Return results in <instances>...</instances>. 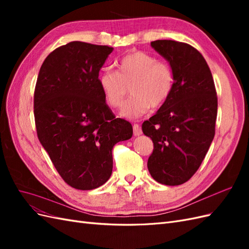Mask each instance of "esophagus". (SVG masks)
<instances>
[{"label":"esophagus","instance_id":"esophagus-1","mask_svg":"<svg viewBox=\"0 0 249 249\" xmlns=\"http://www.w3.org/2000/svg\"><path fill=\"white\" fill-rule=\"evenodd\" d=\"M133 133H134V136H140L142 134V130L139 124H133Z\"/></svg>","mask_w":249,"mask_h":249}]
</instances>
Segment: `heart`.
<instances>
[{"instance_id": "obj_1", "label": "heart", "mask_w": 249, "mask_h": 249, "mask_svg": "<svg viewBox=\"0 0 249 249\" xmlns=\"http://www.w3.org/2000/svg\"><path fill=\"white\" fill-rule=\"evenodd\" d=\"M104 99L111 108L123 106L131 89V97L120 111L127 119H136L166 102L175 85L170 64L145 52L129 53L116 63V72L104 70L97 78Z\"/></svg>"}]
</instances>
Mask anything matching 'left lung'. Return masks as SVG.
<instances>
[{
  "instance_id": "8db88e82",
  "label": "left lung",
  "mask_w": 249,
  "mask_h": 249,
  "mask_svg": "<svg viewBox=\"0 0 249 249\" xmlns=\"http://www.w3.org/2000/svg\"><path fill=\"white\" fill-rule=\"evenodd\" d=\"M169 62L175 85L169 99L142 124L154 143L147 168L167 186L186 183L197 171L215 135L217 93L205 58L190 44L175 40L150 42Z\"/></svg>"
}]
</instances>
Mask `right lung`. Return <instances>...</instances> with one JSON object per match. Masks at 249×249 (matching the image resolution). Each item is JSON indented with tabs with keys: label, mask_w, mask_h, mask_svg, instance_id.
Instances as JSON below:
<instances>
[{
	"label": "right lung",
	"mask_w": 249,
	"mask_h": 249,
	"mask_svg": "<svg viewBox=\"0 0 249 249\" xmlns=\"http://www.w3.org/2000/svg\"><path fill=\"white\" fill-rule=\"evenodd\" d=\"M112 51L71 41L51 53L37 78V136L59 175L74 189L92 190L106 183L113 146L133 135L132 124L113 114L97 82Z\"/></svg>",
	"instance_id": "add662e5"
}]
</instances>
